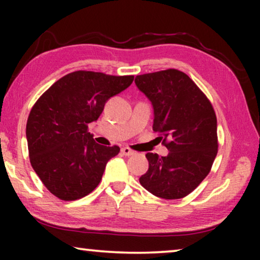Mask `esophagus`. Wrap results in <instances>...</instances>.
<instances>
[{
  "label": "esophagus",
  "instance_id": "esophagus-1",
  "mask_svg": "<svg viewBox=\"0 0 260 260\" xmlns=\"http://www.w3.org/2000/svg\"><path fill=\"white\" fill-rule=\"evenodd\" d=\"M120 151H122V154H123L124 156H133V155L135 154V152H134L133 150H131L130 148H127V147L122 148V150H120Z\"/></svg>",
  "mask_w": 260,
  "mask_h": 260
}]
</instances>
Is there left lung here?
<instances>
[{
	"label": "left lung",
	"instance_id": "left-lung-1",
	"mask_svg": "<svg viewBox=\"0 0 260 260\" xmlns=\"http://www.w3.org/2000/svg\"><path fill=\"white\" fill-rule=\"evenodd\" d=\"M138 90L154 109L152 130L161 134L167 156L148 152V172L140 183L155 197H187L200 184L218 152L214 109L197 84L179 70L137 76Z\"/></svg>",
	"mask_w": 260,
	"mask_h": 260
}]
</instances>
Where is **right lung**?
Returning <instances> with one entry per match:
<instances>
[{
  "mask_svg": "<svg viewBox=\"0 0 260 260\" xmlns=\"http://www.w3.org/2000/svg\"><path fill=\"white\" fill-rule=\"evenodd\" d=\"M133 81L134 76L76 71L55 81L31 108L26 126L30 165L60 200L90 194L106 163L119 152L117 145L95 143L87 127L99 118L105 103Z\"/></svg>",
  "mask_w": 260,
  "mask_h": 260,
  "instance_id": "1",
  "label": "right lung"
}]
</instances>
